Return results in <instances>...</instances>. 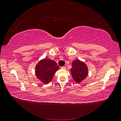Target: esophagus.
I'll use <instances>...</instances> for the list:
<instances>
[{"label": "esophagus", "instance_id": "34e87169", "mask_svg": "<svg viewBox=\"0 0 121 121\" xmlns=\"http://www.w3.org/2000/svg\"><path fill=\"white\" fill-rule=\"evenodd\" d=\"M61 69H66V68H65V67H61Z\"/></svg>", "mask_w": 121, "mask_h": 121}]
</instances>
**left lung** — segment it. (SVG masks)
Masks as SVG:
<instances>
[{"instance_id":"8db88e82","label":"left lung","mask_w":121,"mask_h":121,"mask_svg":"<svg viewBox=\"0 0 121 121\" xmlns=\"http://www.w3.org/2000/svg\"><path fill=\"white\" fill-rule=\"evenodd\" d=\"M71 72L73 78L77 83L85 79L88 74V68L85 64L79 60H75L72 63Z\"/></svg>"}]
</instances>
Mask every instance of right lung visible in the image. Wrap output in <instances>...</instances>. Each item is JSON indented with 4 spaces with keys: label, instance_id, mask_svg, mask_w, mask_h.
Wrapping results in <instances>:
<instances>
[{
    "label": "right lung",
    "instance_id": "right-lung-1",
    "mask_svg": "<svg viewBox=\"0 0 121 121\" xmlns=\"http://www.w3.org/2000/svg\"><path fill=\"white\" fill-rule=\"evenodd\" d=\"M59 69L56 61L48 58L40 60L35 68L37 78L42 82L47 84L53 78L54 74Z\"/></svg>",
    "mask_w": 121,
    "mask_h": 121
}]
</instances>
